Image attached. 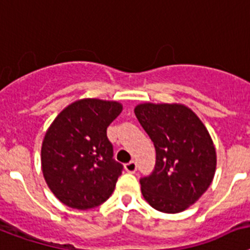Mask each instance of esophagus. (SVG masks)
I'll use <instances>...</instances> for the list:
<instances>
[{
  "label": "esophagus",
  "mask_w": 250,
  "mask_h": 250,
  "mask_svg": "<svg viewBox=\"0 0 250 250\" xmlns=\"http://www.w3.org/2000/svg\"><path fill=\"white\" fill-rule=\"evenodd\" d=\"M125 168L127 172L133 173V172H136V170H137V165H136V162L134 161H131V162H128V164L125 165Z\"/></svg>",
  "instance_id": "1"
}]
</instances>
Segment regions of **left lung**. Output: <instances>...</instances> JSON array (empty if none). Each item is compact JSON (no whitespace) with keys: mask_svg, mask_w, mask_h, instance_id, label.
Segmentation results:
<instances>
[{"mask_svg":"<svg viewBox=\"0 0 250 250\" xmlns=\"http://www.w3.org/2000/svg\"><path fill=\"white\" fill-rule=\"evenodd\" d=\"M134 114L156 148L155 170L140 180L145 200L161 212L184 211L215 175L216 151L209 131L181 103H141Z\"/></svg>","mask_w":250,"mask_h":250,"instance_id":"1","label":"left lung"}]
</instances>
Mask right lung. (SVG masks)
<instances>
[{
    "label": "right lung",
    "instance_id": "1",
    "mask_svg": "<svg viewBox=\"0 0 250 250\" xmlns=\"http://www.w3.org/2000/svg\"><path fill=\"white\" fill-rule=\"evenodd\" d=\"M122 109L116 101L79 99L47 128L41 170L51 192L69 208L93 209L114 191L123 166L113 160L107 128Z\"/></svg>",
    "mask_w": 250,
    "mask_h": 250
}]
</instances>
